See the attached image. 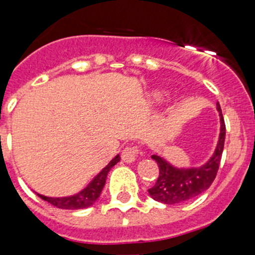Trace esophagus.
Wrapping results in <instances>:
<instances>
[{
	"mask_svg": "<svg viewBox=\"0 0 255 255\" xmlns=\"http://www.w3.org/2000/svg\"><path fill=\"white\" fill-rule=\"evenodd\" d=\"M140 155H143V153L137 148V146H127V148L122 151V160L128 164L134 163Z\"/></svg>",
	"mask_w": 255,
	"mask_h": 255,
	"instance_id": "1",
	"label": "esophagus"
}]
</instances>
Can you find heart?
Wrapping results in <instances>:
<instances>
[{"mask_svg": "<svg viewBox=\"0 0 255 255\" xmlns=\"http://www.w3.org/2000/svg\"><path fill=\"white\" fill-rule=\"evenodd\" d=\"M151 96L155 100H158V101H160V100H163L164 96H165V92L161 91V90H155V91H153Z\"/></svg>", "mask_w": 255, "mask_h": 255, "instance_id": "b5f03b06", "label": "heart"}]
</instances>
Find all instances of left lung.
<instances>
[{"mask_svg":"<svg viewBox=\"0 0 255 255\" xmlns=\"http://www.w3.org/2000/svg\"><path fill=\"white\" fill-rule=\"evenodd\" d=\"M217 111L220 113L221 125L217 145L210 159L201 166L177 168L156 153L151 155V159L159 165L158 180L155 185L148 190L151 199L166 205L181 204L199 196L211 186L217 175L226 138L225 120L220 104H217Z\"/></svg>","mask_w":255,"mask_h":255,"instance_id":"left-lung-1","label":"left lung"}]
</instances>
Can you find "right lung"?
<instances>
[{"label":"right lung","mask_w":255,"mask_h":255,"mask_svg":"<svg viewBox=\"0 0 255 255\" xmlns=\"http://www.w3.org/2000/svg\"><path fill=\"white\" fill-rule=\"evenodd\" d=\"M121 160L120 154L115 156L91 181L87 184L86 187L81 190V191L76 192V194L70 195V196H63V197H51V196H45V195H37L39 197H42L44 201L49 202L53 206L58 208H63V210H80V208H87L95 204L97 201V199L101 195L102 189H104L105 184H106L107 174L110 173V170Z\"/></svg>","instance_id":"add662e5"}]
</instances>
